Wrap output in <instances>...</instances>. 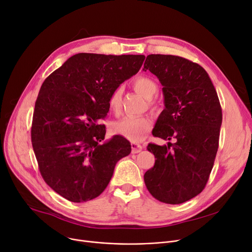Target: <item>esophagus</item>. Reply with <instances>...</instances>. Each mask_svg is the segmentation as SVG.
<instances>
[{"label":"esophagus","mask_w":252,"mask_h":252,"mask_svg":"<svg viewBox=\"0 0 252 252\" xmlns=\"http://www.w3.org/2000/svg\"><path fill=\"white\" fill-rule=\"evenodd\" d=\"M130 146H132V152L133 153H138L142 149H143V146H142L139 143H137V142H132V143H130Z\"/></svg>","instance_id":"obj_1"}]
</instances>
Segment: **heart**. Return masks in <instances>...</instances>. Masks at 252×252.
I'll list each match as a JSON object with an SVG mask.
<instances>
[{
	"label": "heart",
	"instance_id": "1",
	"mask_svg": "<svg viewBox=\"0 0 252 252\" xmlns=\"http://www.w3.org/2000/svg\"><path fill=\"white\" fill-rule=\"evenodd\" d=\"M134 90L146 99H151L158 91V85L151 78L146 76H139L132 81ZM123 91L120 87L115 89L108 99V107L114 113H117L122 105ZM152 126V122L148 116H126L111 126L112 132L126 139L137 142L141 140L145 133Z\"/></svg>",
	"mask_w": 252,
	"mask_h": 252
}]
</instances>
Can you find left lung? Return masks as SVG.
<instances>
[{"instance_id":"8db88e82","label":"left lung","mask_w":252,"mask_h":252,"mask_svg":"<svg viewBox=\"0 0 252 252\" xmlns=\"http://www.w3.org/2000/svg\"><path fill=\"white\" fill-rule=\"evenodd\" d=\"M162 85L165 109L152 135L174 140L148 144L156 162L144 174L153 198L181 204L205 189L218 149L222 112L209 75L200 64L181 57L149 54L144 63Z\"/></svg>"}]
</instances>
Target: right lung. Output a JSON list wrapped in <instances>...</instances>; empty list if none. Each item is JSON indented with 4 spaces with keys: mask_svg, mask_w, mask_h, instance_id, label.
I'll list each match as a JSON object with an SVG mask.
<instances>
[{
    "mask_svg": "<svg viewBox=\"0 0 252 252\" xmlns=\"http://www.w3.org/2000/svg\"><path fill=\"white\" fill-rule=\"evenodd\" d=\"M144 56L78 53L43 82L35 104L32 144L43 179L74 203L99 196L116 162L130 153L129 142L115 135L102 143L99 122L111 93L137 74Z\"/></svg>",
    "mask_w": 252,
    "mask_h": 252,
    "instance_id": "obj_1",
    "label": "right lung"
}]
</instances>
